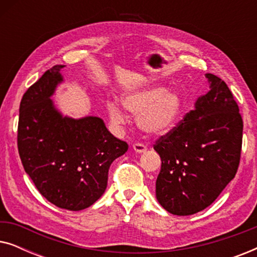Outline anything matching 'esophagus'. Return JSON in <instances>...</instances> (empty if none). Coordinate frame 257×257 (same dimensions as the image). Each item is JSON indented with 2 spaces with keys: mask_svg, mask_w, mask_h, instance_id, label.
<instances>
[{
  "mask_svg": "<svg viewBox=\"0 0 257 257\" xmlns=\"http://www.w3.org/2000/svg\"><path fill=\"white\" fill-rule=\"evenodd\" d=\"M133 150H135L137 153H144L147 150V147L142 143H136L135 145H133Z\"/></svg>",
  "mask_w": 257,
  "mask_h": 257,
  "instance_id": "obj_1",
  "label": "esophagus"
}]
</instances>
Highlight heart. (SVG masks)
Segmentation results:
<instances>
[{"label":"heart","instance_id":"b5f03b06","mask_svg":"<svg viewBox=\"0 0 257 257\" xmlns=\"http://www.w3.org/2000/svg\"><path fill=\"white\" fill-rule=\"evenodd\" d=\"M121 105L128 113L137 115V124L147 135L160 136L174 127L182 111L181 97L173 90L146 87L121 97ZM106 111L115 126H122L127 115L114 101H108Z\"/></svg>","mask_w":257,"mask_h":257}]
</instances>
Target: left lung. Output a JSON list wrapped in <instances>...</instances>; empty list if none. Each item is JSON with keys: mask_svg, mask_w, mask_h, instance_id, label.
<instances>
[{"mask_svg": "<svg viewBox=\"0 0 257 257\" xmlns=\"http://www.w3.org/2000/svg\"><path fill=\"white\" fill-rule=\"evenodd\" d=\"M209 91L154 150L161 158L158 201L174 215H192L215 201L240 164L243 121L227 84L206 73Z\"/></svg>", "mask_w": 257, "mask_h": 257, "instance_id": "left-lung-1", "label": "left lung"}]
</instances>
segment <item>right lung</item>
<instances>
[{
  "mask_svg": "<svg viewBox=\"0 0 257 257\" xmlns=\"http://www.w3.org/2000/svg\"><path fill=\"white\" fill-rule=\"evenodd\" d=\"M64 66H52L23 94L17 147L24 171L49 202L82 210L104 194L108 168L128 145L108 132L103 119H73L55 107L51 96Z\"/></svg>",
  "mask_w": 257,
  "mask_h": 257,
  "instance_id": "right-lung-1",
  "label": "right lung"
}]
</instances>
